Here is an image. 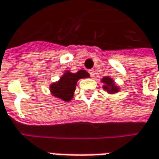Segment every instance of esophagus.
Masks as SVG:
<instances>
[{
	"instance_id": "34e87169",
	"label": "esophagus",
	"mask_w": 159,
	"mask_h": 159,
	"mask_svg": "<svg viewBox=\"0 0 159 159\" xmlns=\"http://www.w3.org/2000/svg\"><path fill=\"white\" fill-rule=\"evenodd\" d=\"M89 74H90V75L92 76V77H93L94 76V74H95V71H94V69H90L89 71Z\"/></svg>"
}]
</instances>
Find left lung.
<instances>
[{"label": "left lung", "instance_id": "left-lung-1", "mask_svg": "<svg viewBox=\"0 0 159 159\" xmlns=\"http://www.w3.org/2000/svg\"><path fill=\"white\" fill-rule=\"evenodd\" d=\"M102 82L104 84H106V85H104L103 88H104V90H107V93H116V92H118V88L115 85L113 80L111 79L110 77H104L102 79Z\"/></svg>", "mask_w": 159, "mask_h": 159}]
</instances>
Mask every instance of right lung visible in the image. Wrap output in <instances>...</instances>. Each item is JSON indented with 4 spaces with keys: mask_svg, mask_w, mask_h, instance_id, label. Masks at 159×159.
I'll return each mask as SVG.
<instances>
[{
    "mask_svg": "<svg viewBox=\"0 0 159 159\" xmlns=\"http://www.w3.org/2000/svg\"><path fill=\"white\" fill-rule=\"evenodd\" d=\"M85 77H89V74L85 70H80L75 74L66 72L59 82L51 85V92L55 97L68 101L74 96L77 81Z\"/></svg>",
    "mask_w": 159,
    "mask_h": 159,
    "instance_id": "obj_1",
    "label": "right lung"
}]
</instances>
